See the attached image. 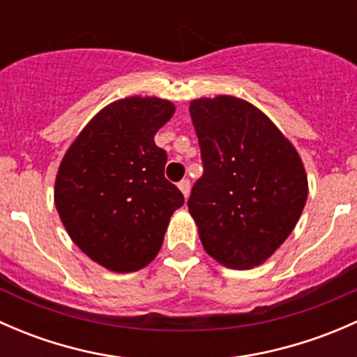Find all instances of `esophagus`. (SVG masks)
Listing matches in <instances>:
<instances>
[{"label":"esophagus","mask_w":357,"mask_h":357,"mask_svg":"<svg viewBox=\"0 0 357 357\" xmlns=\"http://www.w3.org/2000/svg\"><path fill=\"white\" fill-rule=\"evenodd\" d=\"M178 188L181 190L183 197H185V199H188V195H190V181H188V179H183V181H179Z\"/></svg>","instance_id":"obj_1"}]
</instances>
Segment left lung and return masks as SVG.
<instances>
[{
	"label": "left lung",
	"instance_id": "left-lung-1",
	"mask_svg": "<svg viewBox=\"0 0 357 357\" xmlns=\"http://www.w3.org/2000/svg\"><path fill=\"white\" fill-rule=\"evenodd\" d=\"M204 162L188 211L205 252L231 269L262 264L297 225L307 200L302 158L271 119L242 98L190 103Z\"/></svg>",
	"mask_w": 357,
	"mask_h": 357
}]
</instances>
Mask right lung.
Returning <instances> with one entry per match:
<instances>
[{"label":"right lung","mask_w":357,"mask_h":357,"mask_svg":"<svg viewBox=\"0 0 357 357\" xmlns=\"http://www.w3.org/2000/svg\"><path fill=\"white\" fill-rule=\"evenodd\" d=\"M174 110V103L157 96L112 102L84 126L60 162V219L72 242L109 271L149 266L169 219L185 204L164 176L167 153L153 142Z\"/></svg>","instance_id":"add662e5"}]
</instances>
